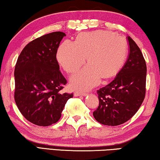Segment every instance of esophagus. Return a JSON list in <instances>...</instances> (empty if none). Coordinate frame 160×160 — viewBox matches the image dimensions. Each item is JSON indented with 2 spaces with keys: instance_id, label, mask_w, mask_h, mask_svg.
I'll return each instance as SVG.
<instances>
[{
  "instance_id": "obj_1",
  "label": "esophagus",
  "mask_w": 160,
  "mask_h": 160,
  "mask_svg": "<svg viewBox=\"0 0 160 160\" xmlns=\"http://www.w3.org/2000/svg\"><path fill=\"white\" fill-rule=\"evenodd\" d=\"M87 94H88V93L87 92H79V91H76L74 93V95L75 97H78V96H86Z\"/></svg>"
}]
</instances>
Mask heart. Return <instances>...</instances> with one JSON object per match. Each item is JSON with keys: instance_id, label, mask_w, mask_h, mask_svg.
Here are the masks:
<instances>
[{"instance_id": "obj_1", "label": "heart", "mask_w": 160, "mask_h": 160, "mask_svg": "<svg viewBox=\"0 0 160 160\" xmlns=\"http://www.w3.org/2000/svg\"><path fill=\"white\" fill-rule=\"evenodd\" d=\"M127 52L125 39L107 31L81 33L75 42L66 40L57 52L58 63L69 73L76 72L85 63L89 64L70 78L72 87L88 90L97 85L102 77L116 75L123 65Z\"/></svg>"}]
</instances>
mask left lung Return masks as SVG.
<instances>
[{
	"mask_svg": "<svg viewBox=\"0 0 160 160\" xmlns=\"http://www.w3.org/2000/svg\"><path fill=\"white\" fill-rule=\"evenodd\" d=\"M129 55L112 82L97 90L99 104L94 118L106 126H118L131 119L145 96L147 67L141 51L130 37Z\"/></svg>",
	"mask_w": 160,
	"mask_h": 160,
	"instance_id": "8db88e82",
	"label": "left lung"
}]
</instances>
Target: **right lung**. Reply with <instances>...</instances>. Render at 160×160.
<instances>
[{"label":"right lung","instance_id":"obj_1","mask_svg":"<svg viewBox=\"0 0 160 160\" xmlns=\"http://www.w3.org/2000/svg\"><path fill=\"white\" fill-rule=\"evenodd\" d=\"M66 34L54 32L29 42L15 68V101L27 120L48 126L60 119L65 104L73 93H62L67 83L59 70L56 53Z\"/></svg>","mask_w":160,"mask_h":160}]
</instances>
